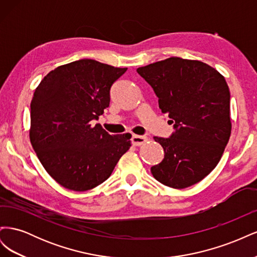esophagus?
<instances>
[{"label": "esophagus", "instance_id": "34e87169", "mask_svg": "<svg viewBox=\"0 0 257 257\" xmlns=\"http://www.w3.org/2000/svg\"><path fill=\"white\" fill-rule=\"evenodd\" d=\"M148 141V137L146 136H141V135H133L132 136V144L134 146H142L145 143H147Z\"/></svg>", "mask_w": 257, "mask_h": 257}]
</instances>
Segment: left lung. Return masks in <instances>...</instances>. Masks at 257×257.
Returning <instances> with one entry per match:
<instances>
[{
	"instance_id": "left-lung-1",
	"label": "left lung",
	"mask_w": 257,
	"mask_h": 257,
	"mask_svg": "<svg viewBox=\"0 0 257 257\" xmlns=\"http://www.w3.org/2000/svg\"><path fill=\"white\" fill-rule=\"evenodd\" d=\"M137 73L153 88L175 128L169 138L153 137L164 149V159L151 167L153 177L173 189L196 184L215 168L229 141L226 80L204 62L178 57L138 67Z\"/></svg>"
}]
</instances>
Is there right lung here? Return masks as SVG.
Listing matches in <instances>:
<instances>
[{"label":"right lung","mask_w":257,"mask_h":257,"mask_svg":"<svg viewBox=\"0 0 257 257\" xmlns=\"http://www.w3.org/2000/svg\"><path fill=\"white\" fill-rule=\"evenodd\" d=\"M91 59L61 65L44 77L31 102L30 142L51 178L84 192L109 178L132 135H109L91 121L110 103V88L126 72Z\"/></svg>","instance_id":"1"}]
</instances>
